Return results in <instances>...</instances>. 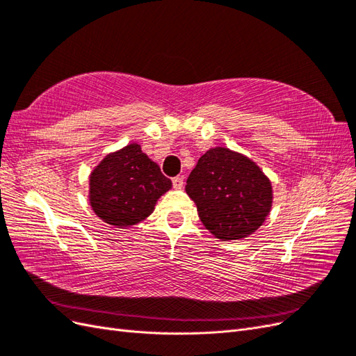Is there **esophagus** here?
I'll return each instance as SVG.
<instances>
[{
    "label": "esophagus",
    "instance_id": "34e87169",
    "mask_svg": "<svg viewBox=\"0 0 356 356\" xmlns=\"http://www.w3.org/2000/svg\"><path fill=\"white\" fill-rule=\"evenodd\" d=\"M172 184H174V187H175L177 190L182 188V186H184V177H175V178H172Z\"/></svg>",
    "mask_w": 356,
    "mask_h": 356
}]
</instances>
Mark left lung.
Here are the masks:
<instances>
[{"mask_svg":"<svg viewBox=\"0 0 356 356\" xmlns=\"http://www.w3.org/2000/svg\"><path fill=\"white\" fill-rule=\"evenodd\" d=\"M187 195L199 217L221 241L246 238L272 208V184L252 160L229 148H211L188 175Z\"/></svg>","mask_w":356,"mask_h":356,"instance_id":"1","label":"left lung"}]
</instances>
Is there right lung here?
Wrapping results in <instances>:
<instances>
[{
    "mask_svg": "<svg viewBox=\"0 0 356 356\" xmlns=\"http://www.w3.org/2000/svg\"><path fill=\"white\" fill-rule=\"evenodd\" d=\"M172 187L160 168L129 144L106 156L90 175V204L105 222L129 227L153 212L157 199Z\"/></svg>",
    "mask_w": 356,
    "mask_h": 356,
    "instance_id": "1",
    "label": "right lung"
}]
</instances>
